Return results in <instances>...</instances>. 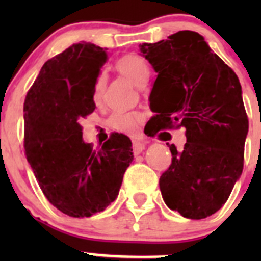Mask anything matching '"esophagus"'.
Wrapping results in <instances>:
<instances>
[{
  "label": "esophagus",
  "mask_w": 261,
  "mask_h": 261,
  "mask_svg": "<svg viewBox=\"0 0 261 261\" xmlns=\"http://www.w3.org/2000/svg\"><path fill=\"white\" fill-rule=\"evenodd\" d=\"M145 146H146V145H145L144 142H140V141L133 142V151H135V154L142 153V151L145 150Z\"/></svg>",
  "instance_id": "34e87169"
}]
</instances>
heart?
I'll return each instance as SVG.
<instances>
[{
	"label": "heart",
	"instance_id": "heart-1",
	"mask_svg": "<svg viewBox=\"0 0 261 261\" xmlns=\"http://www.w3.org/2000/svg\"><path fill=\"white\" fill-rule=\"evenodd\" d=\"M116 69L135 86L140 87L142 84H145L149 77V65L142 57L137 55H128L124 56L117 61ZM106 86V78L103 75H99L95 81L94 86V102L100 103L103 98ZM137 120L138 116L135 114H128V112H115L111 116V125L116 130L120 132L129 133L132 135L137 130Z\"/></svg>",
	"mask_w": 261,
	"mask_h": 261
}]
</instances>
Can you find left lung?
<instances>
[{"mask_svg": "<svg viewBox=\"0 0 261 261\" xmlns=\"http://www.w3.org/2000/svg\"><path fill=\"white\" fill-rule=\"evenodd\" d=\"M140 52L156 73L149 102L151 135L186 128L183 150L159 177L163 201L186 218L202 220L223 206L243 171L248 119L231 68L195 31H179Z\"/></svg>", "mask_w": 261, "mask_h": 261, "instance_id": "left-lung-1", "label": "left lung"}]
</instances>
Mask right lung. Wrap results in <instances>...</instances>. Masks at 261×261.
I'll return each instance as SVG.
<instances>
[{
    "label": "right lung",
    "mask_w": 261,
    "mask_h": 261,
    "mask_svg": "<svg viewBox=\"0 0 261 261\" xmlns=\"http://www.w3.org/2000/svg\"><path fill=\"white\" fill-rule=\"evenodd\" d=\"M107 52L75 43L40 69L27 93L24 150L48 201L75 218L105 211L116 200L133 161L132 141L112 133L99 150L82 138L80 121L95 110L93 94Z\"/></svg>",
    "instance_id": "obj_1"
}]
</instances>
